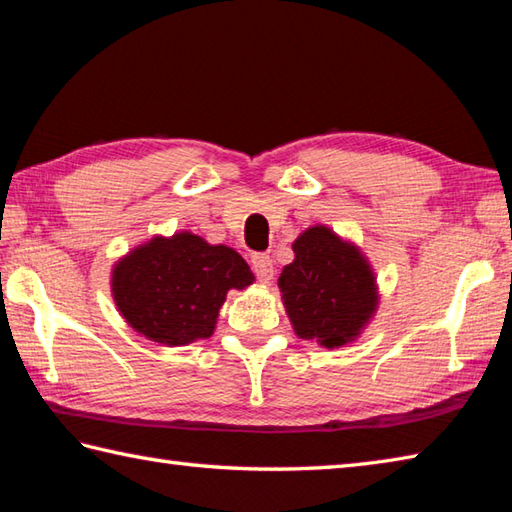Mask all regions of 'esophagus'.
<instances>
[{"label":"esophagus","instance_id":"obj_1","mask_svg":"<svg viewBox=\"0 0 512 512\" xmlns=\"http://www.w3.org/2000/svg\"><path fill=\"white\" fill-rule=\"evenodd\" d=\"M250 264H253L255 275L259 281H262V284H268V281L273 279L275 268H273V259H270V255L257 253V255H253V259H250Z\"/></svg>","mask_w":512,"mask_h":512}]
</instances>
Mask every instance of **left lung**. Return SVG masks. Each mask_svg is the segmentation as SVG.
I'll use <instances>...</instances> for the list:
<instances>
[{
	"label": "left lung",
	"instance_id": "1",
	"mask_svg": "<svg viewBox=\"0 0 512 512\" xmlns=\"http://www.w3.org/2000/svg\"><path fill=\"white\" fill-rule=\"evenodd\" d=\"M292 250L279 290L299 339L330 350L356 341L378 306L374 270L361 250L321 224L303 231Z\"/></svg>",
	"mask_w": 512,
	"mask_h": 512
}]
</instances>
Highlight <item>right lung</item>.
Wrapping results in <instances>:
<instances>
[{
  "instance_id": "add662e5",
  "label": "right lung",
  "mask_w": 512,
  "mask_h": 512,
  "mask_svg": "<svg viewBox=\"0 0 512 512\" xmlns=\"http://www.w3.org/2000/svg\"><path fill=\"white\" fill-rule=\"evenodd\" d=\"M255 281L237 250L209 244L189 231L151 237L118 259L112 297L140 336L176 347L209 339L231 288Z\"/></svg>"
}]
</instances>
